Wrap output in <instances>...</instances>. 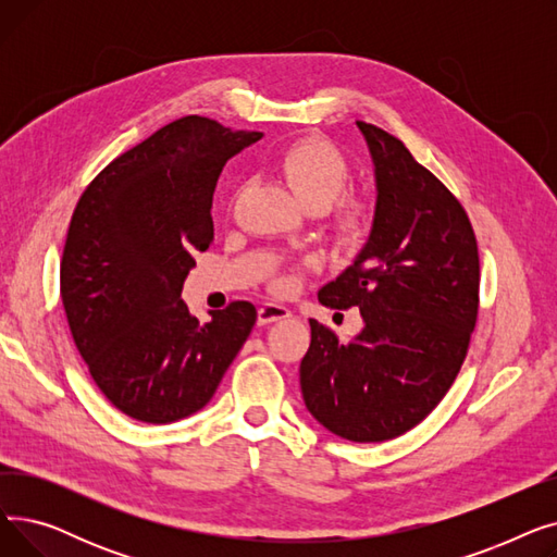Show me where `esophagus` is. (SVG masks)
Segmentation results:
<instances>
[{
	"instance_id": "obj_1",
	"label": "esophagus",
	"mask_w": 557,
	"mask_h": 557,
	"mask_svg": "<svg viewBox=\"0 0 557 557\" xmlns=\"http://www.w3.org/2000/svg\"><path fill=\"white\" fill-rule=\"evenodd\" d=\"M286 318H290V311L277 302H263L257 311L259 325H271V323H277V320H286Z\"/></svg>"
}]
</instances>
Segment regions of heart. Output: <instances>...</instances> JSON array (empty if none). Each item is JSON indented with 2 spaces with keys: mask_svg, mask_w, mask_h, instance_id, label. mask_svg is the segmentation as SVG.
Here are the masks:
<instances>
[{
  "mask_svg": "<svg viewBox=\"0 0 557 557\" xmlns=\"http://www.w3.org/2000/svg\"><path fill=\"white\" fill-rule=\"evenodd\" d=\"M275 171L298 196L307 210L330 208V223L336 237L347 246H359L372 230L374 212L363 198L336 196L349 181V164L336 146L323 137H302L286 144L273 160ZM294 284L290 275L275 277L273 286L286 290Z\"/></svg>",
  "mask_w": 557,
  "mask_h": 557,
  "instance_id": "obj_1",
  "label": "heart"
}]
</instances>
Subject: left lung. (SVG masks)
<instances>
[{
  "label": "left lung",
  "instance_id": "left-lung-1",
  "mask_svg": "<svg viewBox=\"0 0 557 557\" xmlns=\"http://www.w3.org/2000/svg\"><path fill=\"white\" fill-rule=\"evenodd\" d=\"M357 126L374 162V223L357 261L318 300L359 307L363 327L343 343L311 318L300 386L325 429L352 443H384L420 424L451 388L476 327L481 267L458 198L401 139Z\"/></svg>",
  "mask_w": 557,
  "mask_h": 557
}]
</instances>
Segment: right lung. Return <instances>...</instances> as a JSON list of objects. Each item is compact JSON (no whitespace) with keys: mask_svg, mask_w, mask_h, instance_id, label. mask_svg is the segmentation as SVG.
<instances>
[{"mask_svg":"<svg viewBox=\"0 0 557 557\" xmlns=\"http://www.w3.org/2000/svg\"><path fill=\"white\" fill-rule=\"evenodd\" d=\"M259 137L181 116L114 158L76 202L61 300L95 384L133 420L169 424L200 411L255 327L248 300L200 325L181 290L194 255L214 242L225 162Z\"/></svg>","mask_w":557,"mask_h":557,"instance_id":"1","label":"right lung"}]
</instances>
